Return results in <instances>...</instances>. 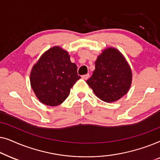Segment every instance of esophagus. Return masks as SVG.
Returning a JSON list of instances; mask_svg holds the SVG:
<instances>
[{
    "mask_svg": "<svg viewBox=\"0 0 160 160\" xmlns=\"http://www.w3.org/2000/svg\"><path fill=\"white\" fill-rule=\"evenodd\" d=\"M89 77V73L85 74V75H83V76H82V78H83V79H85V80L88 79Z\"/></svg>",
    "mask_w": 160,
    "mask_h": 160,
    "instance_id": "1",
    "label": "esophagus"
}]
</instances>
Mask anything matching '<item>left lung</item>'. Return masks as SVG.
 Returning a JSON list of instances; mask_svg holds the SVG:
<instances>
[{"label":"left lung","instance_id":"8db88e82","mask_svg":"<svg viewBox=\"0 0 160 160\" xmlns=\"http://www.w3.org/2000/svg\"><path fill=\"white\" fill-rule=\"evenodd\" d=\"M95 64V71L87 83L95 95L106 102L123 97L130 87L132 71L121 52L115 48L106 49Z\"/></svg>","mask_w":160,"mask_h":160}]
</instances>
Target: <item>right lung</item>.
I'll return each mask as SVG.
<instances>
[{
	"label": "right lung",
	"mask_w": 160,
	"mask_h": 160,
	"mask_svg": "<svg viewBox=\"0 0 160 160\" xmlns=\"http://www.w3.org/2000/svg\"><path fill=\"white\" fill-rule=\"evenodd\" d=\"M81 78L77 66L70 60L68 53L60 47L47 50L30 72V84L42 103L58 106L68 97L73 84Z\"/></svg>",
	"instance_id": "add662e5"
}]
</instances>
